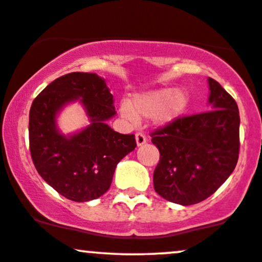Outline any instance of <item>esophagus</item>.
<instances>
[{
    "instance_id": "34e87169",
    "label": "esophagus",
    "mask_w": 262,
    "mask_h": 262,
    "mask_svg": "<svg viewBox=\"0 0 262 262\" xmlns=\"http://www.w3.org/2000/svg\"><path fill=\"white\" fill-rule=\"evenodd\" d=\"M135 140H137L138 146H141V145H144L147 141L146 137H145L143 133H137V134H135Z\"/></svg>"
}]
</instances>
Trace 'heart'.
<instances>
[{
  "mask_svg": "<svg viewBox=\"0 0 262 262\" xmlns=\"http://www.w3.org/2000/svg\"><path fill=\"white\" fill-rule=\"evenodd\" d=\"M188 106L189 94L184 89L162 88L133 96L129 105H122L121 112L130 122L154 116L159 124L166 125L181 118Z\"/></svg>",
  "mask_w": 262,
  "mask_h": 262,
  "instance_id": "1",
  "label": "heart"
}]
</instances>
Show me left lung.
I'll list each match as a JSON object with an SVG mask.
<instances>
[{"label":"left lung","instance_id":"1","mask_svg":"<svg viewBox=\"0 0 262 262\" xmlns=\"http://www.w3.org/2000/svg\"><path fill=\"white\" fill-rule=\"evenodd\" d=\"M210 111L184 116L151 133L160 151L154 188L163 199L184 206L212 195L237 166L239 110L237 102L209 78Z\"/></svg>","mask_w":262,"mask_h":262}]
</instances>
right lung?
I'll list each match as a JSON object with an SVG mask.
<instances>
[{"instance_id":"add662e5","label":"right lung","mask_w":262,"mask_h":262,"mask_svg":"<svg viewBox=\"0 0 262 262\" xmlns=\"http://www.w3.org/2000/svg\"><path fill=\"white\" fill-rule=\"evenodd\" d=\"M81 99L90 126L64 137L55 115ZM116 115L105 79L95 73L73 72L53 80L35 97L29 112V146L36 171L59 194L85 203L108 190L117 163L137 146L134 134H121L106 124Z\"/></svg>"}]
</instances>
